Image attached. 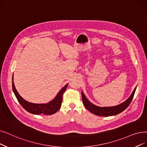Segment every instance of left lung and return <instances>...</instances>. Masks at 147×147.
<instances>
[{
    "instance_id": "obj_1",
    "label": "left lung",
    "mask_w": 147,
    "mask_h": 147,
    "mask_svg": "<svg viewBox=\"0 0 147 147\" xmlns=\"http://www.w3.org/2000/svg\"><path fill=\"white\" fill-rule=\"evenodd\" d=\"M136 88L134 89L132 94L130 96V97L125 100L124 103H121L119 105L112 106V107H99L97 106H95L91 103L90 101H89L88 99L86 98L85 95H84V92H82V98L83 103L86 109L91 113L96 115L101 116V117H109V116H113L116 115L117 114L120 113L121 112H123L125 109H127L130 103L131 102L135 92L136 91Z\"/></svg>"
}]
</instances>
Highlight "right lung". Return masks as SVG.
Listing matches in <instances>:
<instances>
[{
	"mask_svg": "<svg viewBox=\"0 0 147 147\" xmlns=\"http://www.w3.org/2000/svg\"><path fill=\"white\" fill-rule=\"evenodd\" d=\"M68 85V84H67L65 86H63L58 94H57L56 97L53 100L50 101L49 103L47 104H36L25 100L19 95L17 89H16L13 82V76H12V90H13V92L19 103L28 112L35 115H40L42 113L44 115H51L54 114L58 111L61 107L62 102V95L66 90Z\"/></svg>",
	"mask_w": 147,
	"mask_h": 147,
	"instance_id": "add662e5",
	"label": "right lung"
}]
</instances>
